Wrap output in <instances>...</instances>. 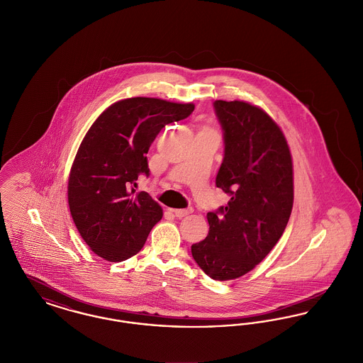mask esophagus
I'll use <instances>...</instances> for the list:
<instances>
[{"label": "esophagus", "mask_w": 363, "mask_h": 363, "mask_svg": "<svg viewBox=\"0 0 363 363\" xmlns=\"http://www.w3.org/2000/svg\"><path fill=\"white\" fill-rule=\"evenodd\" d=\"M174 213H175V216L177 218H184V216H188L190 215L191 212H193V209L191 208H185V209H173Z\"/></svg>", "instance_id": "34e87169"}]
</instances>
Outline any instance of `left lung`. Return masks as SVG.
<instances>
[{
  "label": "left lung",
  "mask_w": 363,
  "mask_h": 363,
  "mask_svg": "<svg viewBox=\"0 0 363 363\" xmlns=\"http://www.w3.org/2000/svg\"><path fill=\"white\" fill-rule=\"evenodd\" d=\"M213 107L225 138L216 186L231 199L208 212L207 238L191 245V256L208 277L225 281L252 271L283 235L293 209V159L262 108L242 101Z\"/></svg>",
  "instance_id": "1"
}]
</instances>
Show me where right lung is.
I'll use <instances>...</instances> for the list:
<instances>
[{
    "label": "right lung",
    "instance_id": "obj_1",
    "mask_svg": "<svg viewBox=\"0 0 363 363\" xmlns=\"http://www.w3.org/2000/svg\"><path fill=\"white\" fill-rule=\"evenodd\" d=\"M193 104L157 98L118 101L92 123L70 169L68 203L82 238L99 257L118 262L138 255L162 207L133 188L148 177V150L157 133L189 117Z\"/></svg>",
    "mask_w": 363,
    "mask_h": 363
}]
</instances>
